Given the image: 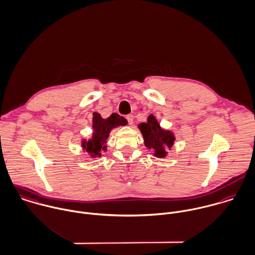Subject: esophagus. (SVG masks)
<instances>
[{
	"instance_id": "1",
	"label": "esophagus",
	"mask_w": 255,
	"mask_h": 255,
	"mask_svg": "<svg viewBox=\"0 0 255 255\" xmlns=\"http://www.w3.org/2000/svg\"><path fill=\"white\" fill-rule=\"evenodd\" d=\"M126 119H127L128 123V125H132V123H133V117H132L131 115H128V116L126 117Z\"/></svg>"
}]
</instances>
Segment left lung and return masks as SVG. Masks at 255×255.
Masks as SVG:
<instances>
[{"instance_id": "8db88e82", "label": "left lung", "mask_w": 255, "mask_h": 255, "mask_svg": "<svg viewBox=\"0 0 255 255\" xmlns=\"http://www.w3.org/2000/svg\"><path fill=\"white\" fill-rule=\"evenodd\" d=\"M138 128L143 135L146 147L153 149L155 156L164 157L166 155L165 148H170L173 145L175 139L173 133L162 129L153 116H149L147 123L140 124Z\"/></svg>"}]
</instances>
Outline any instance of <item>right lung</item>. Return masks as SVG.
<instances>
[{
	"label": "right lung",
	"instance_id": "add662e5",
	"mask_svg": "<svg viewBox=\"0 0 255 255\" xmlns=\"http://www.w3.org/2000/svg\"><path fill=\"white\" fill-rule=\"evenodd\" d=\"M93 128L94 133L90 140L83 141L82 146L86 148V151L91 153L93 156L101 155L100 151L102 148L106 149V140L109 136L112 128L119 126H126L128 124L124 117L118 114H112L108 119H102L101 115L98 113L93 114Z\"/></svg>",
	"mask_w": 255,
	"mask_h": 255
}]
</instances>
